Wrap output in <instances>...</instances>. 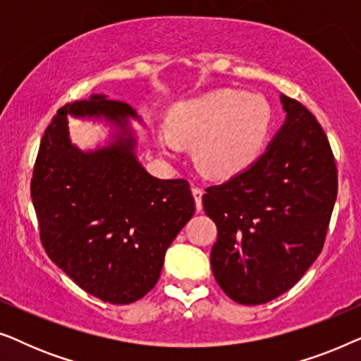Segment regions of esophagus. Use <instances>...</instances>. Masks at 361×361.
Wrapping results in <instances>:
<instances>
[{
	"label": "esophagus",
	"instance_id": "34e87169",
	"mask_svg": "<svg viewBox=\"0 0 361 361\" xmlns=\"http://www.w3.org/2000/svg\"><path fill=\"white\" fill-rule=\"evenodd\" d=\"M192 195L195 199L197 212H202V195H204V190L199 189V187H192Z\"/></svg>",
	"mask_w": 361,
	"mask_h": 361
}]
</instances>
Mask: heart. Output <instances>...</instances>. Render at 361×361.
Returning <instances> with one entry per match:
<instances>
[{
  "label": "heart",
  "instance_id": "1",
  "mask_svg": "<svg viewBox=\"0 0 361 361\" xmlns=\"http://www.w3.org/2000/svg\"><path fill=\"white\" fill-rule=\"evenodd\" d=\"M273 113L259 95L216 90L182 102L169 115V131H157L162 154L176 157L180 145H194V159L205 176L231 179L250 169L268 141Z\"/></svg>",
  "mask_w": 361,
  "mask_h": 361
}]
</instances>
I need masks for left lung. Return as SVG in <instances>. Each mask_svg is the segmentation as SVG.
<instances>
[{
	"instance_id": "left-lung-1",
	"label": "left lung",
	"mask_w": 361,
	"mask_h": 361,
	"mask_svg": "<svg viewBox=\"0 0 361 361\" xmlns=\"http://www.w3.org/2000/svg\"><path fill=\"white\" fill-rule=\"evenodd\" d=\"M286 120L250 169L205 190L215 221L210 263L235 302L266 304L317 259L337 199V167L315 116L281 95Z\"/></svg>"
}]
</instances>
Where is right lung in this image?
I'll list each match as a JSON object with an SVG mask.
<instances>
[{"instance_id": "1", "label": "right lung", "mask_w": 361, "mask_h": 361, "mask_svg": "<svg viewBox=\"0 0 361 361\" xmlns=\"http://www.w3.org/2000/svg\"><path fill=\"white\" fill-rule=\"evenodd\" d=\"M68 116L108 122L109 145H72ZM131 118L142 123L103 93L67 103L44 133L31 182L49 258L110 304H131L154 288L167 248L195 212L189 182L157 179L137 161Z\"/></svg>"}]
</instances>
